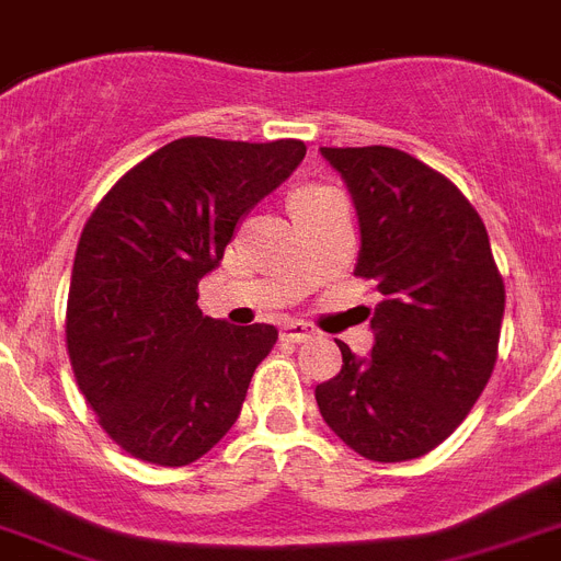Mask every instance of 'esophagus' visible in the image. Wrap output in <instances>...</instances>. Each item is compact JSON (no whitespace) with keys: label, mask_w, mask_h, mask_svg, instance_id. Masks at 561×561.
<instances>
[{"label":"esophagus","mask_w":561,"mask_h":561,"mask_svg":"<svg viewBox=\"0 0 561 561\" xmlns=\"http://www.w3.org/2000/svg\"><path fill=\"white\" fill-rule=\"evenodd\" d=\"M312 335H318V332H314V327H309V323H304V321L284 323L286 341H295V344H300V341H307V337H312Z\"/></svg>","instance_id":"1"}]
</instances>
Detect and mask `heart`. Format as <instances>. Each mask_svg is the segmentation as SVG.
Wrapping results in <instances>:
<instances>
[{
	"mask_svg": "<svg viewBox=\"0 0 561 561\" xmlns=\"http://www.w3.org/2000/svg\"><path fill=\"white\" fill-rule=\"evenodd\" d=\"M314 188H318V186H307V188H298V192H295V194H307V192H314ZM295 194H291V197H295Z\"/></svg>",
	"mask_w": 561,
	"mask_h": 561,
	"instance_id": "b5f03b06",
	"label": "heart"
}]
</instances>
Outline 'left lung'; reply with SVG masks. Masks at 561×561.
<instances>
[{
  "instance_id": "8db88e82",
  "label": "left lung",
  "mask_w": 561,
  "mask_h": 561,
  "mask_svg": "<svg viewBox=\"0 0 561 561\" xmlns=\"http://www.w3.org/2000/svg\"><path fill=\"white\" fill-rule=\"evenodd\" d=\"M358 215L355 275L378 284L373 353L314 387L323 421L369 461L430 453L496 367L504 284L479 211L450 180L390 146L321 148Z\"/></svg>"
}]
</instances>
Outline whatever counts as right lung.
I'll list each match as a JSON object with an SVG mask.
<instances>
[{
  "mask_svg": "<svg viewBox=\"0 0 561 561\" xmlns=\"http://www.w3.org/2000/svg\"><path fill=\"white\" fill-rule=\"evenodd\" d=\"M304 154L300 140L183 137L134 165L88 217L65 335L82 396L125 453L192 465L238 421L277 330L208 318L197 284Z\"/></svg>",
  "mask_w": 561,
  "mask_h": 561,
  "instance_id": "obj_1",
  "label": "right lung"
}]
</instances>
